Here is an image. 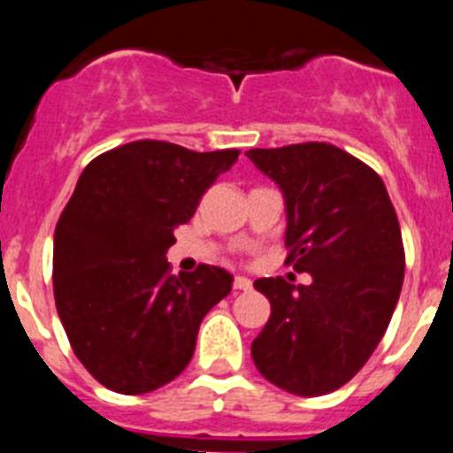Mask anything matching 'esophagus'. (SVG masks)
<instances>
[{
	"mask_svg": "<svg viewBox=\"0 0 453 453\" xmlns=\"http://www.w3.org/2000/svg\"><path fill=\"white\" fill-rule=\"evenodd\" d=\"M234 290H251V281L247 279V276H235Z\"/></svg>",
	"mask_w": 453,
	"mask_h": 453,
	"instance_id": "1",
	"label": "esophagus"
}]
</instances>
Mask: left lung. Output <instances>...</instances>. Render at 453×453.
<instances>
[{"label":"left lung","mask_w":453,"mask_h":453,"mask_svg":"<svg viewBox=\"0 0 453 453\" xmlns=\"http://www.w3.org/2000/svg\"><path fill=\"white\" fill-rule=\"evenodd\" d=\"M286 197V265L311 286L256 279L272 315L251 358L281 390L318 397L345 386L381 342L403 283V242L381 177L329 142L250 150Z\"/></svg>","instance_id":"left-lung-1"}]
</instances>
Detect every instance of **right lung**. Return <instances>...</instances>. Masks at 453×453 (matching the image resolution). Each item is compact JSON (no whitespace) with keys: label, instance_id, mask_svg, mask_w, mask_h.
<instances>
[{"label":"right lung","instance_id":"add662e5","mask_svg":"<svg viewBox=\"0 0 453 453\" xmlns=\"http://www.w3.org/2000/svg\"><path fill=\"white\" fill-rule=\"evenodd\" d=\"M238 154L135 140L81 172L56 224L54 299L72 349L108 390L142 395L177 379L203 315L231 292L226 270L174 276L165 251Z\"/></svg>","mask_w":453,"mask_h":453}]
</instances>
